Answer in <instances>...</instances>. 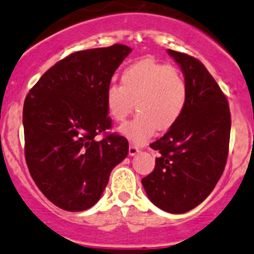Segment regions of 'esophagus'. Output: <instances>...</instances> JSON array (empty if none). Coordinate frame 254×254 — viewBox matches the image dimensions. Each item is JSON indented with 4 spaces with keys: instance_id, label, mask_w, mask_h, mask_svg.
Here are the masks:
<instances>
[{
    "instance_id": "1",
    "label": "esophagus",
    "mask_w": 254,
    "mask_h": 254,
    "mask_svg": "<svg viewBox=\"0 0 254 254\" xmlns=\"http://www.w3.org/2000/svg\"><path fill=\"white\" fill-rule=\"evenodd\" d=\"M139 146H136V145L134 144H130L129 146V155L130 156H134V155H136L137 152H139Z\"/></svg>"
}]
</instances>
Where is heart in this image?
I'll return each instance as SVG.
<instances>
[{
  "instance_id": "heart-1",
  "label": "heart",
  "mask_w": 254,
  "mask_h": 254,
  "mask_svg": "<svg viewBox=\"0 0 254 254\" xmlns=\"http://www.w3.org/2000/svg\"><path fill=\"white\" fill-rule=\"evenodd\" d=\"M189 88L184 75L175 67L152 58H142L125 68L122 85H108L107 110L115 122H124L135 108L139 113L120 127V132L134 142L151 136L155 127L167 130L185 112Z\"/></svg>"
}]
</instances>
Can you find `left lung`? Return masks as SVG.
Masks as SVG:
<instances>
[{
	"mask_svg": "<svg viewBox=\"0 0 254 254\" xmlns=\"http://www.w3.org/2000/svg\"><path fill=\"white\" fill-rule=\"evenodd\" d=\"M189 88L185 112L169 131L151 142L155 169L141 180L155 206L184 213L200 205L222 176L228 156L231 113L227 97L195 57L167 49Z\"/></svg>",
	"mask_w": 254,
	"mask_h": 254,
	"instance_id": "obj_1",
	"label": "left lung"
}]
</instances>
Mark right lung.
<instances>
[{
	"instance_id": "add662e5",
	"label": "right lung",
	"mask_w": 254,
	"mask_h": 254,
	"mask_svg": "<svg viewBox=\"0 0 254 254\" xmlns=\"http://www.w3.org/2000/svg\"><path fill=\"white\" fill-rule=\"evenodd\" d=\"M131 49L125 44L75 52L31 88L23 105L24 157L43 195L70 212L99 201L112 170L127 157L124 136L108 132L105 94ZM103 134L102 140L95 137Z\"/></svg>"
}]
</instances>
